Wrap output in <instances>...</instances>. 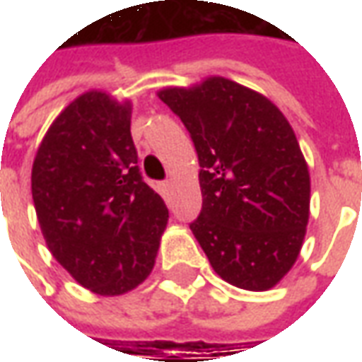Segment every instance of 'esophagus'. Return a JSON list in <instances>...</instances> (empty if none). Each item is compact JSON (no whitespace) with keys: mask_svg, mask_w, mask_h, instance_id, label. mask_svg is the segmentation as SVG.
<instances>
[{"mask_svg":"<svg viewBox=\"0 0 362 362\" xmlns=\"http://www.w3.org/2000/svg\"><path fill=\"white\" fill-rule=\"evenodd\" d=\"M173 182L168 180V182H163V184H158V192L163 194L165 197H170V194H173Z\"/></svg>","mask_w":362,"mask_h":362,"instance_id":"esophagus-1","label":"esophagus"}]
</instances>
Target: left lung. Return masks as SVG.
<instances>
[{
  "label": "left lung",
  "mask_w": 362,
  "mask_h": 362,
  "mask_svg": "<svg viewBox=\"0 0 362 362\" xmlns=\"http://www.w3.org/2000/svg\"><path fill=\"white\" fill-rule=\"evenodd\" d=\"M157 95L196 145L204 205L189 228L211 267L238 288L275 287L310 217V173L291 124L269 98L225 77Z\"/></svg>",
  "instance_id": "obj_1"
}]
</instances>
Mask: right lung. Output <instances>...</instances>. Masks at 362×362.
Masks as SVG:
<instances>
[{
    "label": "right lung",
    "instance_id": "right-lung-1",
    "mask_svg": "<svg viewBox=\"0 0 362 362\" xmlns=\"http://www.w3.org/2000/svg\"><path fill=\"white\" fill-rule=\"evenodd\" d=\"M132 100L87 90L59 112L33 163L36 219L81 287L124 295L147 279L168 209L137 166Z\"/></svg>",
    "mask_w": 362,
    "mask_h": 362
}]
</instances>
